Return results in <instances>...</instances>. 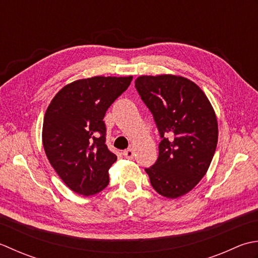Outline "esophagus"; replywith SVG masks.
<instances>
[{
	"label": "esophagus",
	"instance_id": "obj_1",
	"mask_svg": "<svg viewBox=\"0 0 258 258\" xmlns=\"http://www.w3.org/2000/svg\"><path fill=\"white\" fill-rule=\"evenodd\" d=\"M123 156L125 157V158H128V159H133L134 156H135V151L131 149V148H129V149L123 151Z\"/></svg>",
	"mask_w": 258,
	"mask_h": 258
}]
</instances>
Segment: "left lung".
Here are the masks:
<instances>
[{
    "label": "left lung",
    "instance_id": "1",
    "mask_svg": "<svg viewBox=\"0 0 258 258\" xmlns=\"http://www.w3.org/2000/svg\"><path fill=\"white\" fill-rule=\"evenodd\" d=\"M135 87L158 128V159L146 172L167 198L185 195L206 175L217 147L218 123L196 83L171 75L141 76Z\"/></svg>",
    "mask_w": 258,
    "mask_h": 258
}]
</instances>
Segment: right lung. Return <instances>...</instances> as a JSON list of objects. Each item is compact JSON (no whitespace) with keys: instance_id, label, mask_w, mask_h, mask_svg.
<instances>
[{"instance_id":"1","label":"right lung","mask_w":258,"mask_h":258,"mask_svg":"<svg viewBox=\"0 0 258 258\" xmlns=\"http://www.w3.org/2000/svg\"><path fill=\"white\" fill-rule=\"evenodd\" d=\"M133 77H93L63 87L49 104L42 141L63 182L79 195L91 196L109 183L117 156L106 145L103 118Z\"/></svg>"}]
</instances>
